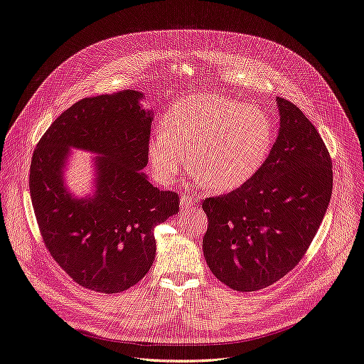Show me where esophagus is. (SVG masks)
Returning a JSON list of instances; mask_svg holds the SVG:
<instances>
[{"mask_svg":"<svg viewBox=\"0 0 364 364\" xmlns=\"http://www.w3.org/2000/svg\"><path fill=\"white\" fill-rule=\"evenodd\" d=\"M197 204H198V198L196 196L185 194V196L181 197V207L183 210H189L191 207H196Z\"/></svg>","mask_w":364,"mask_h":364,"instance_id":"1","label":"esophagus"}]
</instances>
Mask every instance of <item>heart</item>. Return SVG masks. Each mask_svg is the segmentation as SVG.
<instances>
[{
    "label": "heart",
    "instance_id": "obj_1",
    "mask_svg": "<svg viewBox=\"0 0 364 364\" xmlns=\"http://www.w3.org/2000/svg\"><path fill=\"white\" fill-rule=\"evenodd\" d=\"M274 123L261 107L218 95H197L173 105L163 132L149 141L155 173L170 179L188 166L213 193H230L250 182L268 160Z\"/></svg>",
    "mask_w": 364,
    "mask_h": 364
}]
</instances>
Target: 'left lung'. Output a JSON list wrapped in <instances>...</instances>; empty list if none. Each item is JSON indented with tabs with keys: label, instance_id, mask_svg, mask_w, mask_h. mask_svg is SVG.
Instances as JSON below:
<instances>
[{
	"label": "left lung",
	"instance_id": "8db88e82",
	"mask_svg": "<svg viewBox=\"0 0 364 364\" xmlns=\"http://www.w3.org/2000/svg\"><path fill=\"white\" fill-rule=\"evenodd\" d=\"M280 129L264 167L238 189L203 201L207 265L238 291L265 289L295 268L316 237L332 197L328 151L314 124L277 97Z\"/></svg>",
	"mask_w": 364,
	"mask_h": 364
}]
</instances>
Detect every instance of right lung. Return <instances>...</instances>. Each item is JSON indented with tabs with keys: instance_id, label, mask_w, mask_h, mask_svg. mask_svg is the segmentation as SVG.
<instances>
[{
	"instance_id": "1",
	"label": "right lung",
	"mask_w": 364,
	"mask_h": 364,
	"mask_svg": "<svg viewBox=\"0 0 364 364\" xmlns=\"http://www.w3.org/2000/svg\"><path fill=\"white\" fill-rule=\"evenodd\" d=\"M142 99L136 90L81 99L32 155L29 191L44 245L74 282L100 293L144 279L155 257L154 228L179 212V196L160 191L141 171L154 119ZM73 147L97 154L95 191L81 199L63 179Z\"/></svg>"
}]
</instances>
